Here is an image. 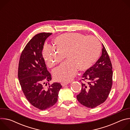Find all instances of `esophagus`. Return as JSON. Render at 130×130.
I'll list each match as a JSON object with an SVG mask.
<instances>
[{
  "mask_svg": "<svg viewBox=\"0 0 130 130\" xmlns=\"http://www.w3.org/2000/svg\"><path fill=\"white\" fill-rule=\"evenodd\" d=\"M68 84V82H62L61 83V85H62V86H64L67 85Z\"/></svg>",
  "mask_w": 130,
  "mask_h": 130,
  "instance_id": "1",
  "label": "esophagus"
}]
</instances>
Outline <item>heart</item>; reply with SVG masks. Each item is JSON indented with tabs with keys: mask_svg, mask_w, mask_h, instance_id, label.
Instances as JSON below:
<instances>
[{
	"mask_svg": "<svg viewBox=\"0 0 130 130\" xmlns=\"http://www.w3.org/2000/svg\"><path fill=\"white\" fill-rule=\"evenodd\" d=\"M54 46L46 45L43 56L49 68L61 63L66 56L67 61L52 71L54 79L59 82H69L78 69L84 71L91 67L99 58L101 50L100 41L94 36L80 33H65L53 40Z\"/></svg>",
	"mask_w": 130,
	"mask_h": 130,
	"instance_id": "obj_1",
	"label": "heart"
}]
</instances>
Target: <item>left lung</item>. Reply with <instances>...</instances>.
<instances>
[{"instance_id":"1","label":"left lung","mask_w":130,"mask_h":130,"mask_svg":"<svg viewBox=\"0 0 130 130\" xmlns=\"http://www.w3.org/2000/svg\"><path fill=\"white\" fill-rule=\"evenodd\" d=\"M80 81L82 88L77 98L81 104L92 108L107 99L112 86L113 71L109 55L103 45L101 56L85 72Z\"/></svg>"}]
</instances>
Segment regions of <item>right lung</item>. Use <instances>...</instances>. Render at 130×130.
Masks as SVG:
<instances>
[{"label":"right lung","mask_w":130,"mask_h":130,"mask_svg":"<svg viewBox=\"0 0 130 130\" xmlns=\"http://www.w3.org/2000/svg\"><path fill=\"white\" fill-rule=\"evenodd\" d=\"M51 33L35 35L23 50L18 68V78L22 89L28 101L35 107L45 110L54 105L58 100L59 91L62 86L60 83L44 84L51 80L42 50L45 40Z\"/></svg>","instance_id":"1"}]
</instances>
